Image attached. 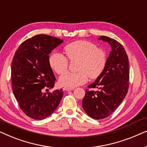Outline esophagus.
I'll use <instances>...</instances> for the list:
<instances>
[{"label": "esophagus", "mask_w": 147, "mask_h": 147, "mask_svg": "<svg viewBox=\"0 0 147 147\" xmlns=\"http://www.w3.org/2000/svg\"><path fill=\"white\" fill-rule=\"evenodd\" d=\"M64 90H66V91H72V90H74V88H64Z\"/></svg>", "instance_id": "esophagus-1"}]
</instances>
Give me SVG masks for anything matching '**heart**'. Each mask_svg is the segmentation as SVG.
<instances>
[{"label":"heart","instance_id":"obj_1","mask_svg":"<svg viewBox=\"0 0 147 147\" xmlns=\"http://www.w3.org/2000/svg\"><path fill=\"white\" fill-rule=\"evenodd\" d=\"M64 52L70 61L78 59V71H67L62 74L59 78V84L62 86L74 88L83 85L87 82L88 77L91 79L99 77L106 67V52L92 42H73L64 47ZM67 58L59 52H53L49 57L50 67L56 73H63L69 67V61Z\"/></svg>","mask_w":147,"mask_h":147}]
</instances>
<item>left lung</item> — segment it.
<instances>
[{
  "mask_svg": "<svg viewBox=\"0 0 147 147\" xmlns=\"http://www.w3.org/2000/svg\"><path fill=\"white\" fill-rule=\"evenodd\" d=\"M100 40L108 42L112 51L103 73L88 86L82 100V107L90 117L101 120L115 111L125 98L129 88L128 58L119 42L106 36ZM98 88L95 91L93 89Z\"/></svg>",
  "mask_w": 147,
  "mask_h": 147,
  "instance_id": "left-lung-1",
  "label": "left lung"
}]
</instances>
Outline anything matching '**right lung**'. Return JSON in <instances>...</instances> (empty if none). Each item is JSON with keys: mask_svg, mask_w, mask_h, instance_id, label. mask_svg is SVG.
<instances>
[{"mask_svg": "<svg viewBox=\"0 0 147 147\" xmlns=\"http://www.w3.org/2000/svg\"><path fill=\"white\" fill-rule=\"evenodd\" d=\"M63 40L37 35L22 43L11 65L13 92L22 111L35 120H43L56 110L63 90L43 93L55 86V77L49 63V54Z\"/></svg>", "mask_w": 147, "mask_h": 147, "instance_id": "obj_1", "label": "right lung"}]
</instances>
